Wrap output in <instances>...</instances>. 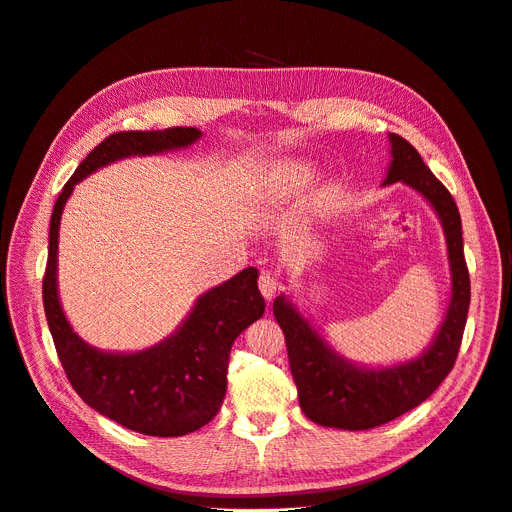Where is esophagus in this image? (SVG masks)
Segmentation results:
<instances>
[{
	"mask_svg": "<svg viewBox=\"0 0 512 512\" xmlns=\"http://www.w3.org/2000/svg\"><path fill=\"white\" fill-rule=\"evenodd\" d=\"M259 290H261V294L265 299H272L274 294L278 292V280H276V276H272L270 272H261L259 274Z\"/></svg>",
	"mask_w": 512,
	"mask_h": 512,
	"instance_id": "34e87169",
	"label": "esophagus"
}]
</instances>
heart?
I'll return each instance as SVG.
<instances>
[{
	"instance_id": "heart-1",
	"label": "heart",
	"mask_w": 512,
	"mask_h": 512,
	"mask_svg": "<svg viewBox=\"0 0 512 512\" xmlns=\"http://www.w3.org/2000/svg\"><path fill=\"white\" fill-rule=\"evenodd\" d=\"M309 176L311 174L305 166H284L280 170V178H284L288 184H305Z\"/></svg>"
}]
</instances>
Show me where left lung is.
<instances>
[{"label":"left lung","mask_w":512,"mask_h":512,"mask_svg":"<svg viewBox=\"0 0 512 512\" xmlns=\"http://www.w3.org/2000/svg\"><path fill=\"white\" fill-rule=\"evenodd\" d=\"M388 139L392 143V164L384 184L405 182L438 211L448 242L452 299L432 346L419 359L388 369H363L344 361L284 294L274 301V315L284 332L301 409L311 421L326 427L371 429L419 407L452 371L467 324L471 282L463 253L459 207L407 139L394 132L388 134Z\"/></svg>","instance_id":"left-lung-1"}]
</instances>
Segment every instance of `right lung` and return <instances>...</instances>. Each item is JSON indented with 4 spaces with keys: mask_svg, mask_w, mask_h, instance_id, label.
Masks as SVG:
<instances>
[{
    "mask_svg": "<svg viewBox=\"0 0 512 512\" xmlns=\"http://www.w3.org/2000/svg\"><path fill=\"white\" fill-rule=\"evenodd\" d=\"M201 130H122L103 139L76 168L53 205L49 253L43 276V307L68 382L91 409L145 436L191 434L218 415L226 396V371L236 336L257 321L265 301L257 270L247 267L197 301L180 330L143 353H101L80 340L58 299V230L62 209L76 182L101 166L130 155L188 147Z\"/></svg>",
    "mask_w": 512,
    "mask_h": 512,
    "instance_id": "obj_1",
    "label": "right lung"
}]
</instances>
